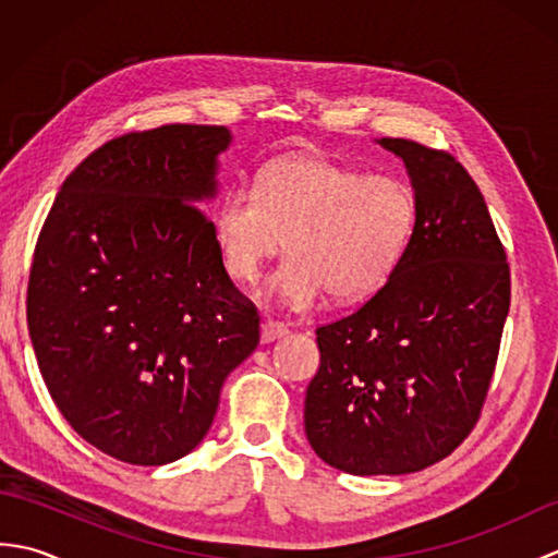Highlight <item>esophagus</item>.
<instances>
[{"mask_svg": "<svg viewBox=\"0 0 558 558\" xmlns=\"http://www.w3.org/2000/svg\"><path fill=\"white\" fill-rule=\"evenodd\" d=\"M290 333L286 324L280 322H264L260 324V342H272L278 338H286Z\"/></svg>", "mask_w": 558, "mask_h": 558, "instance_id": "esophagus-1", "label": "esophagus"}]
</instances>
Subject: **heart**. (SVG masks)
<instances>
[{
    "mask_svg": "<svg viewBox=\"0 0 558 558\" xmlns=\"http://www.w3.org/2000/svg\"><path fill=\"white\" fill-rule=\"evenodd\" d=\"M417 198L396 177H366L324 156L270 162L256 189L225 192L213 234L228 276L254 286L270 258L288 248L268 294L292 312L336 300L372 298L408 252Z\"/></svg>",
    "mask_w": 558,
    "mask_h": 558,
    "instance_id": "heart-1",
    "label": "heart"
}]
</instances>
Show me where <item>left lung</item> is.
<instances>
[{
  "label": "left lung",
  "mask_w": 558,
  "mask_h": 558,
  "mask_svg": "<svg viewBox=\"0 0 558 558\" xmlns=\"http://www.w3.org/2000/svg\"><path fill=\"white\" fill-rule=\"evenodd\" d=\"M405 162L417 222L393 276L316 328L304 432L348 475L434 465L477 424L511 306V270L475 180L444 150L378 138Z\"/></svg>",
  "instance_id": "1"
}]
</instances>
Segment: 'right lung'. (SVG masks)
<instances>
[{"instance_id":"obj_1","label":"right lung","mask_w":558,"mask_h":558,"mask_svg":"<svg viewBox=\"0 0 558 558\" xmlns=\"http://www.w3.org/2000/svg\"><path fill=\"white\" fill-rule=\"evenodd\" d=\"M230 129L168 124L93 150L59 189L35 246L28 333L74 432L132 465L204 441L225 378L258 345L201 204Z\"/></svg>"}]
</instances>
